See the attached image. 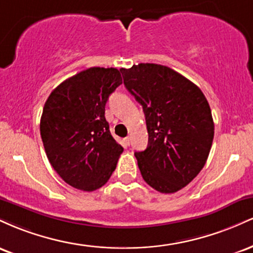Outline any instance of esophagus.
<instances>
[{
	"label": "esophagus",
	"mask_w": 253,
	"mask_h": 253,
	"mask_svg": "<svg viewBox=\"0 0 253 253\" xmlns=\"http://www.w3.org/2000/svg\"><path fill=\"white\" fill-rule=\"evenodd\" d=\"M125 144H126L127 146H128V145L130 144V138H129V136H126V138H125Z\"/></svg>",
	"instance_id": "esophagus-1"
}]
</instances>
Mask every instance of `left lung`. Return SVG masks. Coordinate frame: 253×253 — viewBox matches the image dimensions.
Masks as SVG:
<instances>
[{"mask_svg": "<svg viewBox=\"0 0 253 253\" xmlns=\"http://www.w3.org/2000/svg\"><path fill=\"white\" fill-rule=\"evenodd\" d=\"M120 71L146 120L149 144L134 153L141 176L159 193H176L207 162L214 138L210 103L196 84L168 66L140 63Z\"/></svg>", "mask_w": 253, "mask_h": 253, "instance_id": "1", "label": "left lung"}]
</instances>
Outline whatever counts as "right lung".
Segmentation results:
<instances>
[{
	"label": "right lung",
	"instance_id": "obj_1",
	"mask_svg": "<svg viewBox=\"0 0 253 253\" xmlns=\"http://www.w3.org/2000/svg\"><path fill=\"white\" fill-rule=\"evenodd\" d=\"M121 83L118 69L95 66L64 81L46 100L40 119L46 156L76 189H98L117 168L124 149L110 134L104 107Z\"/></svg>",
	"mask_w": 253,
	"mask_h": 253
}]
</instances>
